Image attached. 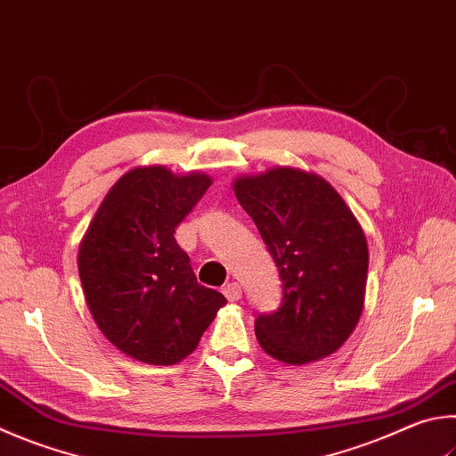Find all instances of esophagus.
Returning <instances> with one entry per match:
<instances>
[{
    "label": "esophagus",
    "instance_id": "esophagus-1",
    "mask_svg": "<svg viewBox=\"0 0 456 456\" xmlns=\"http://www.w3.org/2000/svg\"><path fill=\"white\" fill-rule=\"evenodd\" d=\"M223 295L227 297V301H239V299H241V295H243L241 285H239V283H227L225 287H223Z\"/></svg>",
    "mask_w": 456,
    "mask_h": 456
}]
</instances>
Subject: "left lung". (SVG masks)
I'll list each match as a JSON object with an SVG mask.
<instances>
[{"label":"left lung","instance_id":"left-lung-1","mask_svg":"<svg viewBox=\"0 0 456 456\" xmlns=\"http://www.w3.org/2000/svg\"><path fill=\"white\" fill-rule=\"evenodd\" d=\"M235 195L283 283L279 309L256 314V341L289 365L335 353L365 303L369 249L359 221L325 179L291 167L239 177Z\"/></svg>","mask_w":456,"mask_h":456}]
</instances>
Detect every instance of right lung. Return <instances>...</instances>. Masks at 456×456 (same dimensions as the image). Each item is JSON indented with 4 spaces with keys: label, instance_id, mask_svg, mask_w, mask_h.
Returning <instances> with one entry per match:
<instances>
[{
    "label": "right lung",
    "instance_id": "1",
    "mask_svg": "<svg viewBox=\"0 0 456 456\" xmlns=\"http://www.w3.org/2000/svg\"><path fill=\"white\" fill-rule=\"evenodd\" d=\"M211 185L201 173L139 167L99 207L79 249V277L97 327L129 357L175 365L227 303L197 283L175 229Z\"/></svg>",
    "mask_w": 456,
    "mask_h": 456
}]
</instances>
